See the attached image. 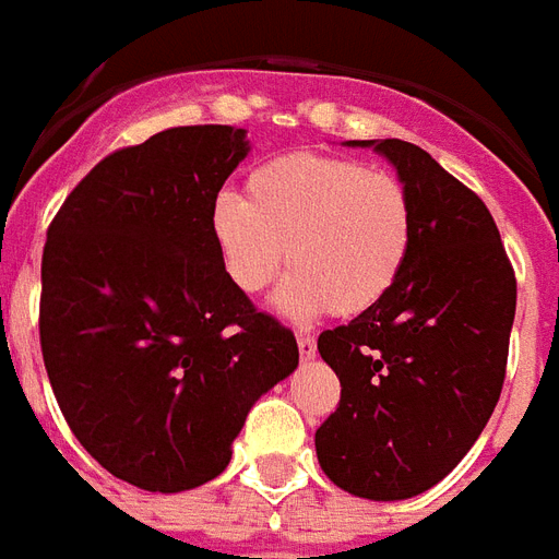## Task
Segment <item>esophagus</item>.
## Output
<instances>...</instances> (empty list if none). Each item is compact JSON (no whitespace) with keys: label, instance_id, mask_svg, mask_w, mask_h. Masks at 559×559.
<instances>
[{"label":"esophagus","instance_id":"esophagus-1","mask_svg":"<svg viewBox=\"0 0 559 559\" xmlns=\"http://www.w3.org/2000/svg\"><path fill=\"white\" fill-rule=\"evenodd\" d=\"M297 346H300L302 360H311L317 355V341L311 334H297Z\"/></svg>","mask_w":559,"mask_h":559}]
</instances>
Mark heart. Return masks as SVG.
Masks as SVG:
<instances>
[{"label": "heart", "mask_w": 559, "mask_h": 559, "mask_svg": "<svg viewBox=\"0 0 559 559\" xmlns=\"http://www.w3.org/2000/svg\"><path fill=\"white\" fill-rule=\"evenodd\" d=\"M210 236L242 294L292 271L276 294L294 320L374 308L404 274L415 236L413 195L390 169L317 153L276 155L245 178V195H218Z\"/></svg>", "instance_id": "heart-1"}]
</instances>
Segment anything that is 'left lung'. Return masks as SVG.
I'll return each instance as SVG.
<instances>
[{
	"mask_svg": "<svg viewBox=\"0 0 559 559\" xmlns=\"http://www.w3.org/2000/svg\"><path fill=\"white\" fill-rule=\"evenodd\" d=\"M355 144L395 164L415 236L395 288L317 337L341 404L314 448L337 488L390 502L439 485L485 430L506 383L516 276L490 210L430 153L399 138Z\"/></svg>",
	"mask_w": 559,
	"mask_h": 559,
	"instance_id": "1",
	"label": "left lung"
}]
</instances>
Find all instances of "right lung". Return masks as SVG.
<instances>
[{
    "label": "right lung",
    "instance_id": "add662e5",
    "mask_svg": "<svg viewBox=\"0 0 559 559\" xmlns=\"http://www.w3.org/2000/svg\"><path fill=\"white\" fill-rule=\"evenodd\" d=\"M245 155V129H167L106 155L48 225L39 346L53 399L135 488L216 479L248 409L300 364L292 329L227 280L210 236Z\"/></svg>",
    "mask_w": 559,
    "mask_h": 559
}]
</instances>
